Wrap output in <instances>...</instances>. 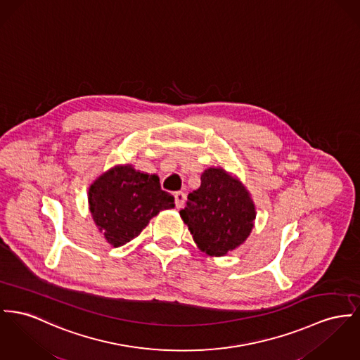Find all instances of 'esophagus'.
<instances>
[{"mask_svg":"<svg viewBox=\"0 0 360 360\" xmlns=\"http://www.w3.org/2000/svg\"><path fill=\"white\" fill-rule=\"evenodd\" d=\"M186 199H187V195H186L184 192H176V193H174V203H176V207H177V209H181V207L186 205Z\"/></svg>","mask_w":360,"mask_h":360,"instance_id":"esophagus-1","label":"esophagus"}]
</instances>
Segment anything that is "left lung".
<instances>
[{
    "mask_svg": "<svg viewBox=\"0 0 360 360\" xmlns=\"http://www.w3.org/2000/svg\"><path fill=\"white\" fill-rule=\"evenodd\" d=\"M200 181V187L188 193L180 217L202 252L222 257L250 236L255 206L245 187L222 168L206 169Z\"/></svg>",
    "mask_w": 360,
    "mask_h": 360,
    "instance_id": "obj_1",
    "label": "left lung"
}]
</instances>
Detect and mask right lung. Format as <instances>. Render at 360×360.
<instances>
[{
	"label": "right lung",
	"instance_id": "obj_1",
	"mask_svg": "<svg viewBox=\"0 0 360 360\" xmlns=\"http://www.w3.org/2000/svg\"><path fill=\"white\" fill-rule=\"evenodd\" d=\"M93 219L105 239L120 247L135 239L161 210L173 209L174 198L161 190L160 177L117 165L102 173L89 188Z\"/></svg>",
	"mask_w": 360,
	"mask_h": 360
}]
</instances>
